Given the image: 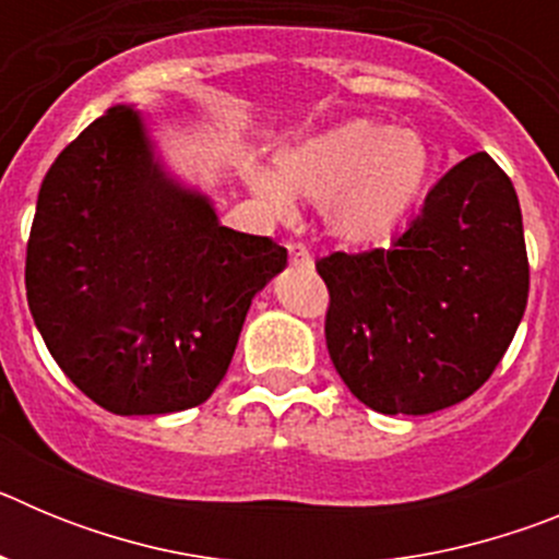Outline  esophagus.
<instances>
[{
  "label": "esophagus",
  "instance_id": "obj_1",
  "mask_svg": "<svg viewBox=\"0 0 559 559\" xmlns=\"http://www.w3.org/2000/svg\"><path fill=\"white\" fill-rule=\"evenodd\" d=\"M288 257H290V265H302V269H310V265H313V257H310V251L305 249L302 243H290Z\"/></svg>",
  "mask_w": 559,
  "mask_h": 559
}]
</instances>
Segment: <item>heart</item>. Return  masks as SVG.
<instances>
[{
    "label": "heart",
    "mask_w": 559,
    "mask_h": 559,
    "mask_svg": "<svg viewBox=\"0 0 559 559\" xmlns=\"http://www.w3.org/2000/svg\"><path fill=\"white\" fill-rule=\"evenodd\" d=\"M433 151L417 131L378 120H347L276 153V173L251 167V190L274 212L294 195L322 204L330 235L347 246L386 240L426 199Z\"/></svg>",
    "instance_id": "heart-1"
}]
</instances>
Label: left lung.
Listing matches in <instances>:
<instances>
[{
    "label": "left lung",
    "mask_w": 559,
    "mask_h": 559,
    "mask_svg": "<svg viewBox=\"0 0 559 559\" xmlns=\"http://www.w3.org/2000/svg\"><path fill=\"white\" fill-rule=\"evenodd\" d=\"M324 338L349 392L380 414L471 397L510 347L530 296L510 176L473 153L431 187L392 249L322 257Z\"/></svg>",
    "instance_id": "1"
}]
</instances>
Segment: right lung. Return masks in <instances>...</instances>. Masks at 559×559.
<instances>
[{
    "instance_id": "obj_1",
    "label": "right lung",
    "mask_w": 559,
    "mask_h": 559,
    "mask_svg": "<svg viewBox=\"0 0 559 559\" xmlns=\"http://www.w3.org/2000/svg\"><path fill=\"white\" fill-rule=\"evenodd\" d=\"M285 263L269 237L221 226L210 195L167 170L142 114L120 103L44 176L24 285L63 374L133 417L215 392L251 299Z\"/></svg>"
}]
</instances>
